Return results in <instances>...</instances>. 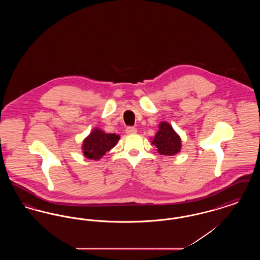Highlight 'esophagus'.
<instances>
[{
	"label": "esophagus",
	"mask_w": 260,
	"mask_h": 260,
	"mask_svg": "<svg viewBox=\"0 0 260 260\" xmlns=\"http://www.w3.org/2000/svg\"><path fill=\"white\" fill-rule=\"evenodd\" d=\"M125 133H126L127 135L136 134V127H134V126H127V127H126V129H125Z\"/></svg>",
	"instance_id": "34e87169"
}]
</instances>
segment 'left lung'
<instances>
[{"label":"left lung","mask_w":260,"mask_h":260,"mask_svg":"<svg viewBox=\"0 0 260 260\" xmlns=\"http://www.w3.org/2000/svg\"><path fill=\"white\" fill-rule=\"evenodd\" d=\"M160 131L156 134L153 144L158 148L161 155L173 156L178 153L181 148L180 137L173 131V126L169 123H161Z\"/></svg>","instance_id":"1"}]
</instances>
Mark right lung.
Here are the masks:
<instances>
[{
	"label": "right lung",
	"mask_w": 260,
	"mask_h": 260,
	"mask_svg": "<svg viewBox=\"0 0 260 260\" xmlns=\"http://www.w3.org/2000/svg\"><path fill=\"white\" fill-rule=\"evenodd\" d=\"M119 138L120 136L115 134H105L102 131L94 129L84 140V155L90 160H99L116 145Z\"/></svg>",
	"instance_id": "obj_1"
}]
</instances>
